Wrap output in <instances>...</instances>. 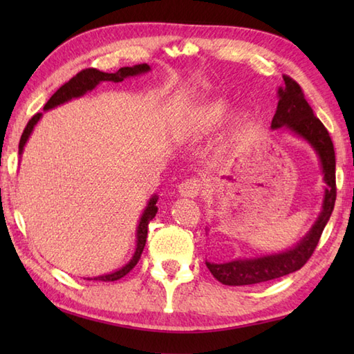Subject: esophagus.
<instances>
[{"mask_svg":"<svg viewBox=\"0 0 354 354\" xmlns=\"http://www.w3.org/2000/svg\"><path fill=\"white\" fill-rule=\"evenodd\" d=\"M201 181L196 178H189L178 185V192L183 198H196L201 192Z\"/></svg>","mask_w":354,"mask_h":354,"instance_id":"obj_1","label":"esophagus"}]
</instances>
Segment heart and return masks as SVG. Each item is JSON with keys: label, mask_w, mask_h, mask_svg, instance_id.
I'll return each mask as SVG.
<instances>
[{"label": "heart", "mask_w": 354, "mask_h": 354, "mask_svg": "<svg viewBox=\"0 0 354 354\" xmlns=\"http://www.w3.org/2000/svg\"><path fill=\"white\" fill-rule=\"evenodd\" d=\"M230 106L231 104L227 99H217L212 103L205 104V106L198 112L196 117H194L193 129L199 133H207L216 129V127L227 118Z\"/></svg>", "instance_id": "heart-1"}]
</instances>
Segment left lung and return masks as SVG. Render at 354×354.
Masks as SVG:
<instances>
[{"label": "left lung", "mask_w": 354, "mask_h": 354, "mask_svg": "<svg viewBox=\"0 0 354 354\" xmlns=\"http://www.w3.org/2000/svg\"><path fill=\"white\" fill-rule=\"evenodd\" d=\"M283 86H278L277 91L278 104L270 127L272 129L286 127L295 137L309 142L317 153L321 164L322 179L326 183L321 212L309 232L289 250L251 259H236L227 263L205 261L216 280L227 286L265 283L301 269L317 248L335 207L336 161L332 138H330L324 124L319 122V118L315 117L313 109L304 99V94L297 82L288 76H283Z\"/></svg>", "instance_id": "obj_1"}]
</instances>
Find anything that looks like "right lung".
I'll list each match as a JSON object with an SVG mask.
<instances>
[{"label": "right lung", "instance_id": "obj_1", "mask_svg": "<svg viewBox=\"0 0 354 354\" xmlns=\"http://www.w3.org/2000/svg\"><path fill=\"white\" fill-rule=\"evenodd\" d=\"M149 71H150V66L147 64H140V65H133V66H123V68H120L115 73H103V71H99L95 68L82 70L80 73H77L76 76H74L71 80L66 82V84H64L55 94L50 97V100L45 103L44 111H50V109L56 108V106H61V104L70 102L73 99H79V97L85 95L89 91H93V89L99 84H102V82H114V84H118V82H123L126 77L140 76V74H145V73H149ZM41 117H42V112L33 115L32 118H30V122L27 123L26 129H24V132H22L21 140H19V156L22 155V152H24V146L27 145L30 135H32L35 126L37 124V122H39ZM156 202H158V196H156V194H153V196L149 199L145 212H142V214L140 217L138 227H137V245H135V251H133L132 259L127 261L123 268L114 270V272H109V274H104V275H97V277H88L86 280L115 281V280H120L122 277H124L126 274L131 272L133 266L138 263L142 250H145L149 222L153 219L156 212H158Z\"/></svg>", "mask_w": 354, "mask_h": 354}]
</instances>
